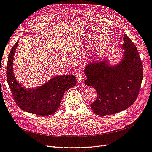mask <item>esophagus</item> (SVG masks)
<instances>
[{
  "instance_id": "34e87169",
  "label": "esophagus",
  "mask_w": 152,
  "mask_h": 152,
  "mask_svg": "<svg viewBox=\"0 0 152 152\" xmlns=\"http://www.w3.org/2000/svg\"><path fill=\"white\" fill-rule=\"evenodd\" d=\"M75 77H77V82H79V83H81V82H82V80H83V76L82 75L80 70H78L75 73Z\"/></svg>"
}]
</instances>
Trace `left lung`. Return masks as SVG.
<instances>
[{"instance_id": "obj_1", "label": "left lung", "mask_w": 152, "mask_h": 152, "mask_svg": "<svg viewBox=\"0 0 152 152\" xmlns=\"http://www.w3.org/2000/svg\"><path fill=\"white\" fill-rule=\"evenodd\" d=\"M123 40V58L117 65L110 66L106 59L91 62L85 68V84L97 91V98L91 104V108L99 116L128 108L139 94L143 77L139 53L126 34Z\"/></svg>"}]
</instances>
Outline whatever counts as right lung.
Listing matches in <instances>:
<instances>
[{
  "label": "right lung",
  "instance_id": "add662e5",
  "mask_svg": "<svg viewBox=\"0 0 152 152\" xmlns=\"http://www.w3.org/2000/svg\"><path fill=\"white\" fill-rule=\"evenodd\" d=\"M18 42L9 54L7 80L16 103L27 112L40 116H48L56 112L65 92L77 83L73 75L56 76L43 86L35 89H26L16 81L13 72V58Z\"/></svg>",
  "mask_w": 152,
  "mask_h": 152
}]
</instances>
